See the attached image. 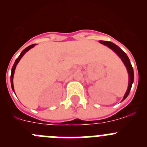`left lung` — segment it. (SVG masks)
I'll use <instances>...</instances> for the list:
<instances>
[{
	"instance_id": "obj_1",
	"label": "left lung",
	"mask_w": 147,
	"mask_h": 147,
	"mask_svg": "<svg viewBox=\"0 0 147 147\" xmlns=\"http://www.w3.org/2000/svg\"><path fill=\"white\" fill-rule=\"evenodd\" d=\"M99 42L100 43L104 44V45H107V47L111 49L114 52L116 53V54L119 55V57L121 59V60L123 61V62H124V65H125L126 67H127L128 74H129V85H128V88H127V92H126L125 95H124V98H123V100L125 99V98L128 96V95H129L131 88H132V83H133V81H134V72H133V68H132V66L130 63V61H129V58H128L127 54H126L118 46V45H115V44L113 43V42H111L103 41V40H100Z\"/></svg>"
}]
</instances>
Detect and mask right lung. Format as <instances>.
Masks as SVG:
<instances>
[{
	"instance_id": "1",
	"label": "right lung",
	"mask_w": 147,
	"mask_h": 147,
	"mask_svg": "<svg viewBox=\"0 0 147 147\" xmlns=\"http://www.w3.org/2000/svg\"><path fill=\"white\" fill-rule=\"evenodd\" d=\"M34 45H35V44H32V45H29L28 47L26 48V49H24V50H23V51H22L21 54H20V56H19V57H18L17 58L16 60H15V64H14V65H13L12 68H11V88H12L13 91H14V86H13V76H14V73H15V68H16V65H18V62H19V61L20 60V59H21V58H22V57H23V56L24 55V54H25V53L26 52V51H28L29 50V49H32V48H33L34 46Z\"/></svg>"
}]
</instances>
